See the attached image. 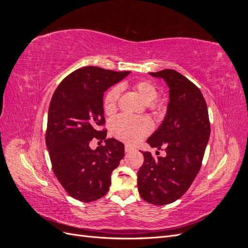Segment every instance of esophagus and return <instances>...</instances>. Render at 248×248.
<instances>
[{
	"label": "esophagus",
	"instance_id": "1",
	"mask_svg": "<svg viewBox=\"0 0 248 248\" xmlns=\"http://www.w3.org/2000/svg\"><path fill=\"white\" fill-rule=\"evenodd\" d=\"M125 152H127V153H128V152H131L132 151V150H133V148L132 147H130V146H128V145H125Z\"/></svg>",
	"mask_w": 248,
	"mask_h": 248
}]
</instances>
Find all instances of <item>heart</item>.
<instances>
[{"label": "heart", "mask_w": 248, "mask_h": 248, "mask_svg": "<svg viewBox=\"0 0 248 248\" xmlns=\"http://www.w3.org/2000/svg\"><path fill=\"white\" fill-rule=\"evenodd\" d=\"M134 90L139 93L142 100L147 103L152 102L157 97L156 87L148 80H140L134 85ZM119 86L112 87L104 95L103 110L107 115L115 114L118 109V100L120 96ZM153 129L151 120L146 117L132 118L121 115L112 120L110 123L111 134L117 140H122L126 144H137L141 139L147 137Z\"/></svg>", "instance_id": "b5f03b06"}]
</instances>
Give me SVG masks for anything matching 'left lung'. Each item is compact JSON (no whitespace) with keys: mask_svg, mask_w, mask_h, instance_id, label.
I'll return each mask as SVG.
<instances>
[{"mask_svg":"<svg viewBox=\"0 0 248 248\" xmlns=\"http://www.w3.org/2000/svg\"><path fill=\"white\" fill-rule=\"evenodd\" d=\"M150 74L163 78L170 88L167 116L147 140L151 147L163 148L167 156L142 152L138 188L142 200L162 206L181 198L196 179L209 140L210 121L204 96L192 81L172 69Z\"/></svg>","mask_w":248,"mask_h":248,"instance_id":"8db88e82","label":"left lung"}]
</instances>
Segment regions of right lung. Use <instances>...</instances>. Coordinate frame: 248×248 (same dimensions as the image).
<instances>
[{
	"instance_id": "add662e5",
	"label": "right lung",
	"mask_w": 248,
	"mask_h": 248,
	"mask_svg": "<svg viewBox=\"0 0 248 248\" xmlns=\"http://www.w3.org/2000/svg\"><path fill=\"white\" fill-rule=\"evenodd\" d=\"M129 73L82 67L60 82L51 97L46 141L52 171L73 199L93 202L109 189L111 171L124 157V145L107 140L103 93ZM94 138L104 139L106 145L92 150L88 144Z\"/></svg>"
}]
</instances>
